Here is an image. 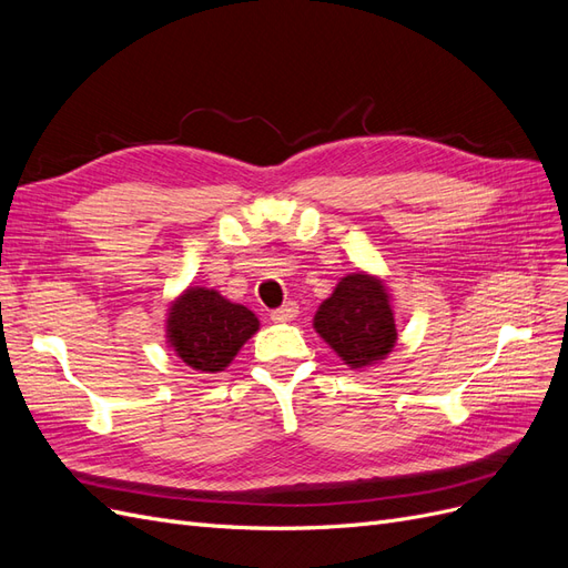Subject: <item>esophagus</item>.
Instances as JSON below:
<instances>
[{
    "label": "esophagus",
    "instance_id": "1",
    "mask_svg": "<svg viewBox=\"0 0 568 568\" xmlns=\"http://www.w3.org/2000/svg\"><path fill=\"white\" fill-rule=\"evenodd\" d=\"M296 315H298V305L294 301H288L282 307H277V311H272L274 322H291Z\"/></svg>",
    "mask_w": 568,
    "mask_h": 568
}]
</instances>
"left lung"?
<instances>
[{"instance_id": "1", "label": "left lung", "mask_w": 568, "mask_h": 568, "mask_svg": "<svg viewBox=\"0 0 568 568\" xmlns=\"http://www.w3.org/2000/svg\"><path fill=\"white\" fill-rule=\"evenodd\" d=\"M390 291L376 274L351 272L317 307L313 326L351 369H367L393 351L395 332Z\"/></svg>"}]
</instances>
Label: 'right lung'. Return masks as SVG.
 <instances>
[{
	"label": "right lung",
	"mask_w": 568,
	"mask_h": 568,
	"mask_svg": "<svg viewBox=\"0 0 568 568\" xmlns=\"http://www.w3.org/2000/svg\"><path fill=\"white\" fill-rule=\"evenodd\" d=\"M257 326L261 322L246 305L227 301L215 288L189 286L168 307L165 338L186 367L215 374L230 367Z\"/></svg>",
	"instance_id": "add662e5"
}]
</instances>
